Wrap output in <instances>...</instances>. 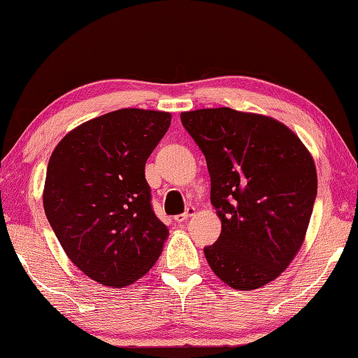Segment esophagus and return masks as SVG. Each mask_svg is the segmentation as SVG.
Listing matches in <instances>:
<instances>
[{
  "mask_svg": "<svg viewBox=\"0 0 358 358\" xmlns=\"http://www.w3.org/2000/svg\"><path fill=\"white\" fill-rule=\"evenodd\" d=\"M194 213H196V208H194V207H187L185 213L175 216V221H177V222H185V221L189 220V217H191Z\"/></svg>",
  "mask_w": 358,
  "mask_h": 358,
  "instance_id": "obj_1",
  "label": "esophagus"
}]
</instances>
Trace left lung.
Segmentation results:
<instances>
[{"label":"left lung","mask_w":358,"mask_h":358,"mask_svg":"<svg viewBox=\"0 0 358 358\" xmlns=\"http://www.w3.org/2000/svg\"><path fill=\"white\" fill-rule=\"evenodd\" d=\"M207 161L221 235L203 252L230 287L252 290L280 276L305 240L317 194L316 166L287 126L229 107L183 112Z\"/></svg>","instance_id":"1"}]
</instances>
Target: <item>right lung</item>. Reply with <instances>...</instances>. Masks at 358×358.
Segmentation results:
<instances>
[{"instance_id":"1","label":"right lung","mask_w":358,"mask_h":358,"mask_svg":"<svg viewBox=\"0 0 358 358\" xmlns=\"http://www.w3.org/2000/svg\"><path fill=\"white\" fill-rule=\"evenodd\" d=\"M171 120L120 108L72 129L48 161L47 220L72 264L104 286H129L162 251L169 230L151 207L145 162Z\"/></svg>"}]
</instances>
